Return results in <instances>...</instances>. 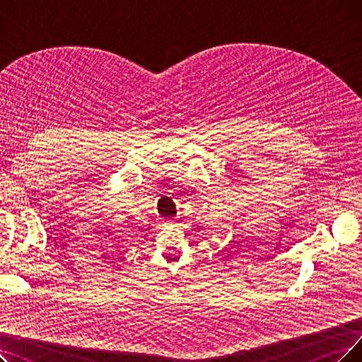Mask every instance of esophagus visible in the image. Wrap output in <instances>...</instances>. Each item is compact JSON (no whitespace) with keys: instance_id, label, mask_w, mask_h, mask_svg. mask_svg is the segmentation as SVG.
Instances as JSON below:
<instances>
[{"instance_id":"esophagus-1","label":"esophagus","mask_w":362,"mask_h":362,"mask_svg":"<svg viewBox=\"0 0 362 362\" xmlns=\"http://www.w3.org/2000/svg\"><path fill=\"white\" fill-rule=\"evenodd\" d=\"M162 226H177V221L175 220H166V221H162Z\"/></svg>"}]
</instances>
